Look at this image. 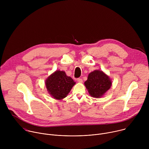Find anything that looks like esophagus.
Masks as SVG:
<instances>
[{
  "mask_svg": "<svg viewBox=\"0 0 149 149\" xmlns=\"http://www.w3.org/2000/svg\"><path fill=\"white\" fill-rule=\"evenodd\" d=\"M77 81L79 82H82V78H78L77 79Z\"/></svg>",
  "mask_w": 149,
  "mask_h": 149,
  "instance_id": "1",
  "label": "esophagus"
}]
</instances>
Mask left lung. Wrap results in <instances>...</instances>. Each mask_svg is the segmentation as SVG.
Instances as JSON below:
<instances>
[{
	"mask_svg": "<svg viewBox=\"0 0 149 149\" xmlns=\"http://www.w3.org/2000/svg\"><path fill=\"white\" fill-rule=\"evenodd\" d=\"M84 84L93 97L99 98L110 89L111 81L102 71L95 70L89 74L88 79Z\"/></svg>",
	"mask_w": 149,
	"mask_h": 149,
	"instance_id": "1",
	"label": "left lung"
}]
</instances>
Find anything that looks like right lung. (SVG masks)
Segmentation results:
<instances>
[{"mask_svg": "<svg viewBox=\"0 0 149 149\" xmlns=\"http://www.w3.org/2000/svg\"><path fill=\"white\" fill-rule=\"evenodd\" d=\"M75 82L67 76L65 72L56 71L46 80L45 84L49 93L56 100L67 97Z\"/></svg>", "mask_w": 149, "mask_h": 149, "instance_id": "1", "label": "right lung"}]
</instances>
